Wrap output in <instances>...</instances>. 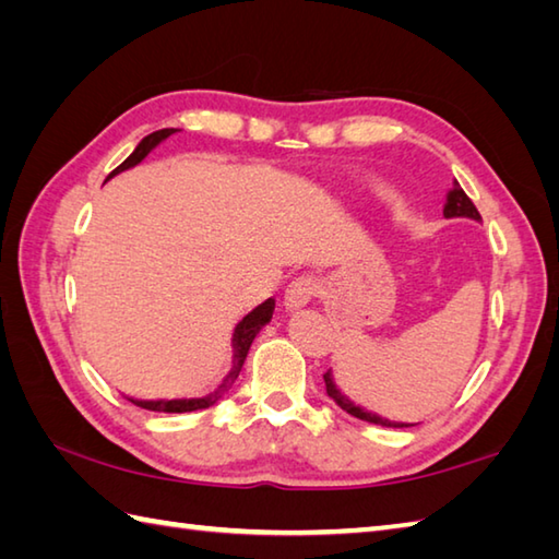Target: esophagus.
<instances>
[{
	"instance_id": "34e87169",
	"label": "esophagus",
	"mask_w": 559,
	"mask_h": 559,
	"mask_svg": "<svg viewBox=\"0 0 559 559\" xmlns=\"http://www.w3.org/2000/svg\"><path fill=\"white\" fill-rule=\"evenodd\" d=\"M317 298V281L310 276L295 278L286 290V307L288 310H302Z\"/></svg>"
}]
</instances>
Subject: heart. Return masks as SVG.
I'll return each instance as SVG.
<instances>
[{
	"mask_svg": "<svg viewBox=\"0 0 559 559\" xmlns=\"http://www.w3.org/2000/svg\"><path fill=\"white\" fill-rule=\"evenodd\" d=\"M377 194L382 197L384 201H396V199H399V194H396L394 189H391V187H379V189H377Z\"/></svg>",
	"mask_w": 559,
	"mask_h": 559,
	"instance_id": "1",
	"label": "heart"
}]
</instances>
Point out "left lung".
I'll return each mask as SVG.
<instances>
[{
    "mask_svg": "<svg viewBox=\"0 0 559 559\" xmlns=\"http://www.w3.org/2000/svg\"><path fill=\"white\" fill-rule=\"evenodd\" d=\"M444 218H471V221H483L478 209L473 206V201L468 199V194L463 192L461 185L454 180V187L449 189L447 194V204H444ZM324 384H326V394L329 399L336 401V406H341L346 413H350L353 418L358 420H365V423H374V425H382V427H411V423H396V420H386L382 418V415H377L372 411H367L362 406H358V403H353L346 394H341V389L336 386L334 382V374H331V370L324 374Z\"/></svg>",
    "mask_w": 559,
    "mask_h": 559,
    "instance_id": "8db88e82",
    "label": "left lung"
}]
</instances>
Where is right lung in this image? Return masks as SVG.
Listing matches in <instances>:
<instances>
[{
	"instance_id": "obj_1",
	"label": "right lung",
	"mask_w": 559,
	"mask_h": 559,
	"mask_svg": "<svg viewBox=\"0 0 559 559\" xmlns=\"http://www.w3.org/2000/svg\"><path fill=\"white\" fill-rule=\"evenodd\" d=\"M175 132H177V129H158V132H153V134L141 139L132 156H129V158L120 165V168H115V170L108 175V180H110V177H115L117 173H124V170H129V168H134V165H139L141 160H144L153 148H156L158 144H163V141L168 139V136H173ZM108 180H105V182H108ZM273 307H276V300L269 298L266 302H261L259 307H254V310L249 312V314L242 319V322L235 326V334H233V370L228 372V377L223 379V382L218 384L216 391H213V394L201 396V399H173V401H165V399H160V401L129 399V401H132L134 406H139V408L158 411V413H192V411L209 408V406H213V403H218V401L225 396V391H228V389L235 384L237 374H240L242 365H245V358H247V353H249V346H252L254 336L271 322Z\"/></svg>"
}]
</instances>
